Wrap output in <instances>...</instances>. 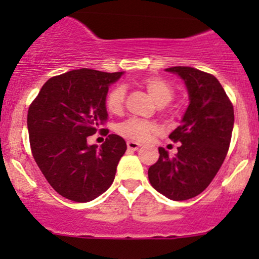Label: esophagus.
<instances>
[{"label": "esophagus", "mask_w": 259, "mask_h": 259, "mask_svg": "<svg viewBox=\"0 0 259 259\" xmlns=\"http://www.w3.org/2000/svg\"><path fill=\"white\" fill-rule=\"evenodd\" d=\"M127 145V149H130V150H138V149L142 146L140 143H137V142H132V140H129V142L126 143Z\"/></svg>", "instance_id": "esophagus-1"}]
</instances>
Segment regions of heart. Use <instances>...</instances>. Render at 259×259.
<instances>
[{
  "label": "heart",
  "instance_id": "obj_1",
  "mask_svg": "<svg viewBox=\"0 0 259 259\" xmlns=\"http://www.w3.org/2000/svg\"><path fill=\"white\" fill-rule=\"evenodd\" d=\"M140 85L150 94L159 106H165L174 98V90L166 81L160 77L149 76L140 80ZM125 89L124 86H115L106 95L105 105L109 113L120 114L124 109ZM154 132V125L139 119H127L117 126V133L132 140H145Z\"/></svg>",
  "mask_w": 259,
  "mask_h": 259
}]
</instances>
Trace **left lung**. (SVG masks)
<instances>
[{"mask_svg":"<svg viewBox=\"0 0 259 259\" xmlns=\"http://www.w3.org/2000/svg\"><path fill=\"white\" fill-rule=\"evenodd\" d=\"M184 81L189 105L180 125L169 135L180 142L169 156L159 148V159L148 170L154 189L171 200H187L203 192L221 169L231 144L234 110L221 82L213 75L189 66L165 69Z\"/></svg>","mask_w":259,"mask_h":259,"instance_id":"1","label":"left lung"}]
</instances>
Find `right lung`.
Returning <instances> with one entry per match:
<instances>
[{
  "label": "right lung",
  "instance_id": "right-lung-1",
  "mask_svg": "<svg viewBox=\"0 0 259 259\" xmlns=\"http://www.w3.org/2000/svg\"><path fill=\"white\" fill-rule=\"evenodd\" d=\"M124 72L79 69L45 82L30 105L27 129L33 159L49 184L66 199L90 202L113 184L116 166L126 150L121 137L89 145L88 137L108 121L109 86Z\"/></svg>",
  "mask_w": 259,
  "mask_h": 259
}]
</instances>
